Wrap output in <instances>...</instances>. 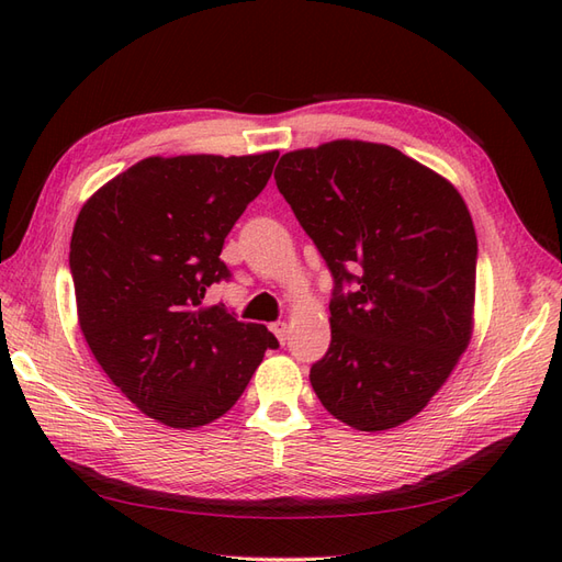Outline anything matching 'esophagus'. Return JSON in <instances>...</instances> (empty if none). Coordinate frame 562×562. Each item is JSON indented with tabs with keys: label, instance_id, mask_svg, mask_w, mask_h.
<instances>
[{
	"label": "esophagus",
	"instance_id": "esophagus-1",
	"mask_svg": "<svg viewBox=\"0 0 562 562\" xmlns=\"http://www.w3.org/2000/svg\"><path fill=\"white\" fill-rule=\"evenodd\" d=\"M269 330L277 335V339H279V342H281V345H285V339H288V333H291V330H288V323H285V321H277V323H271V326H269Z\"/></svg>",
	"mask_w": 562,
	"mask_h": 562
}]
</instances>
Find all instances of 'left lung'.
<instances>
[{"instance_id": "obj_1", "label": "left lung", "mask_w": 562, "mask_h": 562, "mask_svg": "<svg viewBox=\"0 0 562 562\" xmlns=\"http://www.w3.org/2000/svg\"><path fill=\"white\" fill-rule=\"evenodd\" d=\"M274 178L335 279L318 401L351 429L401 427L471 342L479 244L462 194L396 147L347 138L285 151Z\"/></svg>"}]
</instances>
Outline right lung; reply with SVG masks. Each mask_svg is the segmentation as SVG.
Returning <instances> with one entry per match:
<instances>
[{
    "label": "right lung",
    "instance_id": "right-lung-1",
    "mask_svg": "<svg viewBox=\"0 0 562 562\" xmlns=\"http://www.w3.org/2000/svg\"><path fill=\"white\" fill-rule=\"evenodd\" d=\"M279 159L147 157L93 192L70 241L77 321L105 375L147 417L196 429L239 401L267 349L262 323L209 304L229 277L225 236Z\"/></svg>",
    "mask_w": 562,
    "mask_h": 562
}]
</instances>
